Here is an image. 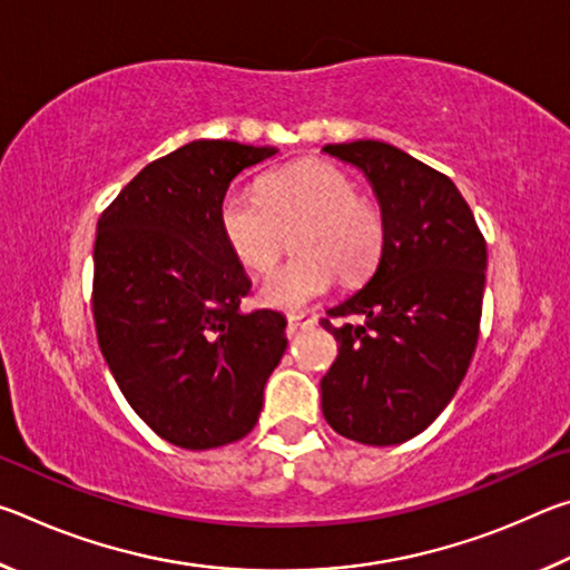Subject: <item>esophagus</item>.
Segmentation results:
<instances>
[{
	"mask_svg": "<svg viewBox=\"0 0 570 570\" xmlns=\"http://www.w3.org/2000/svg\"><path fill=\"white\" fill-rule=\"evenodd\" d=\"M316 324V316L308 312H294L288 314V334H296L298 330H312Z\"/></svg>",
	"mask_w": 570,
	"mask_h": 570,
	"instance_id": "1",
	"label": "esophagus"
}]
</instances>
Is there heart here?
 <instances>
[{
    "mask_svg": "<svg viewBox=\"0 0 570 570\" xmlns=\"http://www.w3.org/2000/svg\"><path fill=\"white\" fill-rule=\"evenodd\" d=\"M218 226L230 254L254 272L276 262L284 230L296 226V256L258 286V302L282 312H298L330 292L334 274L360 282L384 246L382 210L356 196L354 180L324 160H298L268 173L258 196L228 190L218 206Z\"/></svg>",
    "mask_w": 570,
    "mask_h": 570,
    "instance_id": "1",
    "label": "heart"
}]
</instances>
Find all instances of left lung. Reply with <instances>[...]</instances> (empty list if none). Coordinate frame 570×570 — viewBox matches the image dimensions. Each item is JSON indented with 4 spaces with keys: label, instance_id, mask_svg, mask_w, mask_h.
I'll use <instances>...</instances> for the list:
<instances>
[{
    "label": "left lung",
    "instance_id": "left-lung-1",
    "mask_svg": "<svg viewBox=\"0 0 570 570\" xmlns=\"http://www.w3.org/2000/svg\"><path fill=\"white\" fill-rule=\"evenodd\" d=\"M364 173L384 218L380 264L322 326L340 356L322 380L326 422L362 445H400L455 397L478 344L488 246L448 176L380 140L324 146Z\"/></svg>",
    "mask_w": 570,
    "mask_h": 570
}]
</instances>
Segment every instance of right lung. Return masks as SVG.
Returning a JSON list of instances; mask_svg holds the SVG:
<instances>
[{"instance_id":"1","label":"right lung","mask_w":570,"mask_h":570,"mask_svg":"<svg viewBox=\"0 0 570 570\" xmlns=\"http://www.w3.org/2000/svg\"><path fill=\"white\" fill-rule=\"evenodd\" d=\"M276 153L186 142L148 163L98 220L100 352L138 417L183 450L246 438L286 352V316L238 308L250 278L218 226L230 180Z\"/></svg>"}]
</instances>
